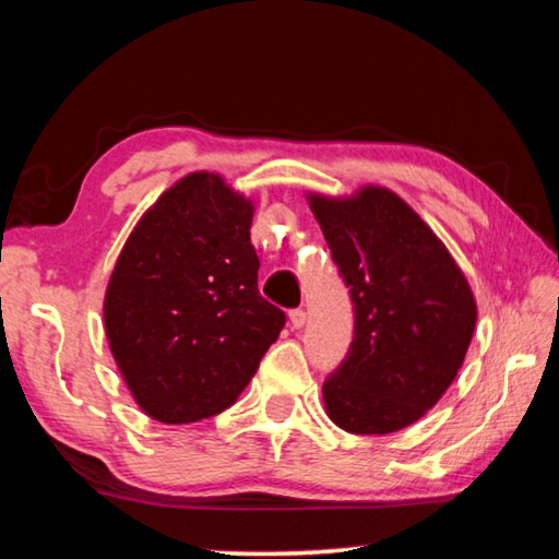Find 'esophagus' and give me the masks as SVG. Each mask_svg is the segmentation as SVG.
I'll use <instances>...</instances> for the list:
<instances>
[{
  "instance_id": "1",
  "label": "esophagus",
  "mask_w": 559,
  "mask_h": 559,
  "mask_svg": "<svg viewBox=\"0 0 559 559\" xmlns=\"http://www.w3.org/2000/svg\"><path fill=\"white\" fill-rule=\"evenodd\" d=\"M288 318H290V325L296 328V330H300L302 325H306V310L302 308H296V310H290L288 313Z\"/></svg>"
}]
</instances>
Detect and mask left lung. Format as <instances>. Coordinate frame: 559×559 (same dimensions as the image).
<instances>
[{"instance_id":"8db88e82","label":"left lung","mask_w":559,"mask_h":559,"mask_svg":"<svg viewBox=\"0 0 559 559\" xmlns=\"http://www.w3.org/2000/svg\"><path fill=\"white\" fill-rule=\"evenodd\" d=\"M355 302V337L323 384L325 412L349 433L419 421L456 380L476 330V298L431 226L392 189L308 192Z\"/></svg>"}]
</instances>
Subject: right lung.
Wrapping results in <instances>:
<instances>
[{
    "mask_svg": "<svg viewBox=\"0 0 559 559\" xmlns=\"http://www.w3.org/2000/svg\"><path fill=\"white\" fill-rule=\"evenodd\" d=\"M253 202L189 173L140 216L110 273L103 325L150 419L192 424L231 406L286 325L259 293Z\"/></svg>",
    "mask_w": 559,
    "mask_h": 559,
    "instance_id": "1",
    "label": "right lung"
}]
</instances>
